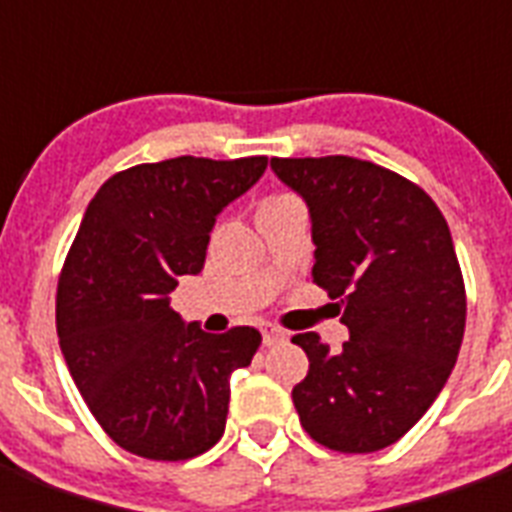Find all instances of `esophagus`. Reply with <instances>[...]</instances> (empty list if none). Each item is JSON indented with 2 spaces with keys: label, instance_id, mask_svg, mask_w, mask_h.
Returning a JSON list of instances; mask_svg holds the SVG:
<instances>
[{
  "label": "esophagus",
  "instance_id": "obj_1",
  "mask_svg": "<svg viewBox=\"0 0 512 512\" xmlns=\"http://www.w3.org/2000/svg\"><path fill=\"white\" fill-rule=\"evenodd\" d=\"M287 340V332L279 327H265L263 329V342L271 348V345H279V342Z\"/></svg>",
  "mask_w": 512,
  "mask_h": 512
}]
</instances>
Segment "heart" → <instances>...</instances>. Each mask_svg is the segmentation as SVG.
<instances>
[{"mask_svg": "<svg viewBox=\"0 0 512 512\" xmlns=\"http://www.w3.org/2000/svg\"><path fill=\"white\" fill-rule=\"evenodd\" d=\"M287 199H295V196H289V193H279V196H268V199L260 204V209L263 207H271V204H279V201H287Z\"/></svg>", "mask_w": 512, "mask_h": 512, "instance_id": "heart-1", "label": "heart"}]
</instances>
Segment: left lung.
Returning <instances> with one entry per match:
<instances>
[{
	"label": "left lung",
	"instance_id": "8db88e82",
	"mask_svg": "<svg viewBox=\"0 0 512 512\" xmlns=\"http://www.w3.org/2000/svg\"><path fill=\"white\" fill-rule=\"evenodd\" d=\"M311 209L313 281L350 337L292 342L311 369L292 390L305 433L345 454L396 444L449 380L465 335V281L441 209L420 185L353 156L271 159Z\"/></svg>",
	"mask_w": 512,
	"mask_h": 512
}]
</instances>
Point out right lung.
<instances>
[{
  "mask_svg": "<svg viewBox=\"0 0 512 512\" xmlns=\"http://www.w3.org/2000/svg\"><path fill=\"white\" fill-rule=\"evenodd\" d=\"M265 167V156L135 164L108 177L84 212L55 324L84 404L124 452L180 462L223 436L231 372L252 364L263 337L252 327H185L170 292L204 268L215 217Z\"/></svg>",
  "mask_w": 512,
  "mask_h": 512,
  "instance_id": "add662e5",
  "label": "right lung"
}]
</instances>
